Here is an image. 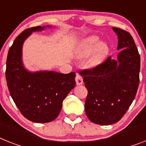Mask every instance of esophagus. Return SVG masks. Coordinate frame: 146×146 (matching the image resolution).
I'll use <instances>...</instances> for the list:
<instances>
[{"label": "esophagus", "mask_w": 146, "mask_h": 146, "mask_svg": "<svg viewBox=\"0 0 146 146\" xmlns=\"http://www.w3.org/2000/svg\"><path fill=\"white\" fill-rule=\"evenodd\" d=\"M76 82L77 85H81V84H82L83 83L82 76L79 75V74H76Z\"/></svg>", "instance_id": "1"}]
</instances>
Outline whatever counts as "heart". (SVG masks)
Listing matches in <instances>:
<instances>
[{
  "mask_svg": "<svg viewBox=\"0 0 146 146\" xmlns=\"http://www.w3.org/2000/svg\"><path fill=\"white\" fill-rule=\"evenodd\" d=\"M107 52V44L104 42H100V38L97 36L92 35L83 41L78 56L79 58H85L90 55L88 66L94 67L99 65L103 61Z\"/></svg>",
  "mask_w": 146,
  "mask_h": 146,
  "instance_id": "b5f03b06",
  "label": "heart"
}]
</instances>
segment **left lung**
Listing matches in <instances>:
<instances>
[{
  "instance_id": "1",
  "label": "left lung",
  "mask_w": 146,
  "mask_h": 146,
  "mask_svg": "<svg viewBox=\"0 0 146 146\" xmlns=\"http://www.w3.org/2000/svg\"><path fill=\"white\" fill-rule=\"evenodd\" d=\"M118 37L117 59L109 56L93 69L80 75L88 93L84 110L94 123L108 125L124 116L135 98L139 83L140 56L129 33L113 27Z\"/></svg>"
}]
</instances>
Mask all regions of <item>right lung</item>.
Instances as JSON below:
<instances>
[{
  "instance_id": "right-lung-1",
  "label": "right lung",
  "mask_w": 146,
  "mask_h": 146,
  "mask_svg": "<svg viewBox=\"0 0 146 146\" xmlns=\"http://www.w3.org/2000/svg\"><path fill=\"white\" fill-rule=\"evenodd\" d=\"M52 27L51 26H46ZM38 26L25 29L9 50L6 79L13 101L25 118L34 122H52L62 110L63 100L76 85L74 72L64 74L55 71L29 72L22 62V46Z\"/></svg>"
}]
</instances>
